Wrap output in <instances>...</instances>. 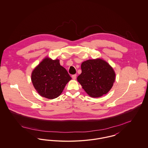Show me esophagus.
<instances>
[{
    "label": "esophagus",
    "instance_id": "34e87169",
    "mask_svg": "<svg viewBox=\"0 0 148 148\" xmlns=\"http://www.w3.org/2000/svg\"><path fill=\"white\" fill-rule=\"evenodd\" d=\"M71 77H72V79H73V80H75V79H76V77H77V75H76V74L73 75L71 76Z\"/></svg>",
    "mask_w": 148,
    "mask_h": 148
}]
</instances>
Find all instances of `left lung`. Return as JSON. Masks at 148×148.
<instances>
[{
    "mask_svg": "<svg viewBox=\"0 0 148 148\" xmlns=\"http://www.w3.org/2000/svg\"><path fill=\"white\" fill-rule=\"evenodd\" d=\"M82 73L77 81L92 98H99L107 94L113 87L115 73L113 67L101 58L89 59L81 65Z\"/></svg>",
    "mask_w": 148,
    "mask_h": 148,
    "instance_id": "1",
    "label": "left lung"
}]
</instances>
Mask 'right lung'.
<instances>
[{
    "label": "right lung",
    "instance_id": "obj_1",
    "mask_svg": "<svg viewBox=\"0 0 148 148\" xmlns=\"http://www.w3.org/2000/svg\"><path fill=\"white\" fill-rule=\"evenodd\" d=\"M59 61L58 59L53 60L46 56L32 72V82L42 97L49 99L58 98L71 79Z\"/></svg>",
    "mask_w": 148,
    "mask_h": 148
}]
</instances>
